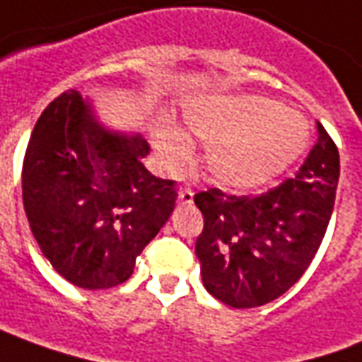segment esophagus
Masks as SVG:
<instances>
[{"instance_id": "obj_1", "label": "esophagus", "mask_w": 362, "mask_h": 362, "mask_svg": "<svg viewBox=\"0 0 362 362\" xmlns=\"http://www.w3.org/2000/svg\"><path fill=\"white\" fill-rule=\"evenodd\" d=\"M193 191L191 189H181L179 191V204H185V206H189V204H193Z\"/></svg>"}]
</instances>
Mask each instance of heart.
I'll use <instances>...</instances> for the list:
<instances>
[{"label":"heart","instance_id":"1","mask_svg":"<svg viewBox=\"0 0 362 362\" xmlns=\"http://www.w3.org/2000/svg\"><path fill=\"white\" fill-rule=\"evenodd\" d=\"M183 124L187 136L209 144L202 163L210 181L238 193L267 185L308 146L306 120L253 95L199 101L187 109ZM187 136L169 122L153 130V148L165 171L177 173L187 165L191 158Z\"/></svg>","mask_w":362,"mask_h":362}]
</instances>
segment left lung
Wrapping results in <instances>:
<instances>
[{"mask_svg":"<svg viewBox=\"0 0 362 362\" xmlns=\"http://www.w3.org/2000/svg\"><path fill=\"white\" fill-rule=\"evenodd\" d=\"M339 181V152L317 122V140L294 179L259 197L220 189L194 194L204 216L194 253L204 288L232 308H255L304 275L324 240Z\"/></svg>","mask_w":362,"mask_h":362,"instance_id":"8db88e82","label":"left lung"}]
</instances>
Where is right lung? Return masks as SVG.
<instances>
[{
	"label": "right lung",
	"instance_id": "add662e5",
	"mask_svg": "<svg viewBox=\"0 0 362 362\" xmlns=\"http://www.w3.org/2000/svg\"><path fill=\"white\" fill-rule=\"evenodd\" d=\"M140 132L107 127L70 89L46 107L23 163V204L42 255L86 291L130 279L136 257L175 209L173 181L144 168Z\"/></svg>",
	"mask_w": 362,
	"mask_h": 362
}]
</instances>
